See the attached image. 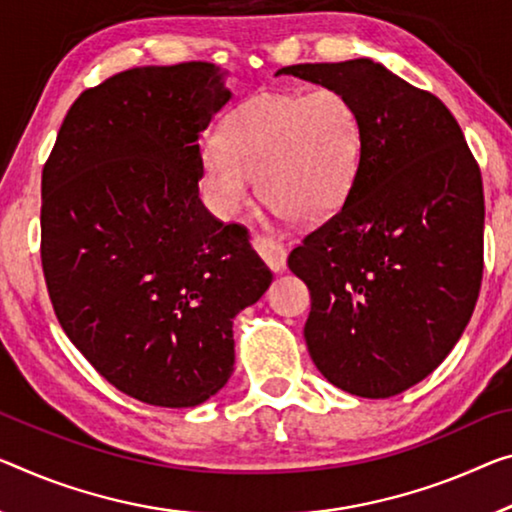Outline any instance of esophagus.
<instances>
[{"label":"esophagus","mask_w":512,"mask_h":512,"mask_svg":"<svg viewBox=\"0 0 512 512\" xmlns=\"http://www.w3.org/2000/svg\"><path fill=\"white\" fill-rule=\"evenodd\" d=\"M251 245H254L256 254L263 258L265 265L270 267L272 272H283V270H286V263H288L286 247L279 245V242H274L272 238H265V235H254Z\"/></svg>","instance_id":"1"}]
</instances>
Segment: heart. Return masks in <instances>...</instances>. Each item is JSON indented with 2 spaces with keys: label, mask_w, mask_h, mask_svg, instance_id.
<instances>
[{
  "label": "heart",
  "mask_w": 512,
  "mask_h": 512,
  "mask_svg": "<svg viewBox=\"0 0 512 512\" xmlns=\"http://www.w3.org/2000/svg\"><path fill=\"white\" fill-rule=\"evenodd\" d=\"M364 128L345 93H263L235 109L217 141L201 146V185L233 217L256 190L281 219L316 222L343 206L357 183Z\"/></svg>",
  "instance_id": "1"
}]
</instances>
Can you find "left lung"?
<instances>
[{"label": "left lung", "instance_id": "1", "mask_svg": "<svg viewBox=\"0 0 512 512\" xmlns=\"http://www.w3.org/2000/svg\"><path fill=\"white\" fill-rule=\"evenodd\" d=\"M345 93L364 128L357 183L288 267L311 290L306 348L334 387L389 398L442 364L483 279L481 169L428 91L371 59L277 70Z\"/></svg>", "mask_w": 512, "mask_h": 512}]
</instances>
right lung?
<instances>
[{"mask_svg":"<svg viewBox=\"0 0 512 512\" xmlns=\"http://www.w3.org/2000/svg\"><path fill=\"white\" fill-rule=\"evenodd\" d=\"M206 61L132 68L68 109L43 167L41 261L66 336L116 389L196 407L233 373V318L272 272L199 199V137L231 100Z\"/></svg>","mask_w":512,"mask_h":512,"instance_id":"obj_1","label":"right lung"}]
</instances>
